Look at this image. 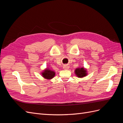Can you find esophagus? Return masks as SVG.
Here are the masks:
<instances>
[{"label": "esophagus", "mask_w": 123, "mask_h": 123, "mask_svg": "<svg viewBox=\"0 0 123 123\" xmlns=\"http://www.w3.org/2000/svg\"><path fill=\"white\" fill-rule=\"evenodd\" d=\"M63 69L64 70H68L69 69V66L68 65H65L63 66Z\"/></svg>", "instance_id": "esophagus-1"}]
</instances>
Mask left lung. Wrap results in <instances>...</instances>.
I'll return each instance as SVG.
<instances>
[{"label":"left lung","instance_id":"1","mask_svg":"<svg viewBox=\"0 0 123 123\" xmlns=\"http://www.w3.org/2000/svg\"><path fill=\"white\" fill-rule=\"evenodd\" d=\"M74 73L79 78H83L88 75V71L86 68L83 67H78L75 69Z\"/></svg>","mask_w":123,"mask_h":123}]
</instances>
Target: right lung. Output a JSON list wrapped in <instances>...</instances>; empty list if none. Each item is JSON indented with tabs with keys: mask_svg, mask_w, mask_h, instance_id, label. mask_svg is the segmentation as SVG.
Wrapping results in <instances>:
<instances>
[{
	"mask_svg": "<svg viewBox=\"0 0 123 123\" xmlns=\"http://www.w3.org/2000/svg\"><path fill=\"white\" fill-rule=\"evenodd\" d=\"M40 74L44 79L50 80L54 77L55 75V72L52 69L50 68L49 67H47L46 68L44 69L40 73Z\"/></svg>",
	"mask_w": 123,
	"mask_h": 123,
	"instance_id": "1",
	"label": "right lung"
}]
</instances>
